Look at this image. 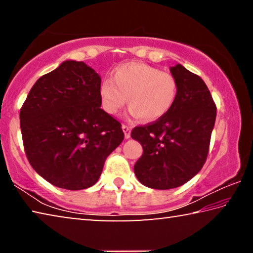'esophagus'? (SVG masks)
<instances>
[{
	"label": "esophagus",
	"instance_id": "obj_1",
	"mask_svg": "<svg viewBox=\"0 0 253 253\" xmlns=\"http://www.w3.org/2000/svg\"><path fill=\"white\" fill-rule=\"evenodd\" d=\"M123 131H124V134H125V138H129L130 137V127L129 126H127V125H123Z\"/></svg>",
	"mask_w": 253,
	"mask_h": 253
}]
</instances>
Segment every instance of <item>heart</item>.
Returning a JSON list of instances; mask_svg holds the SVG:
<instances>
[{
    "instance_id": "1",
    "label": "heart",
    "mask_w": 253,
    "mask_h": 253,
    "mask_svg": "<svg viewBox=\"0 0 253 253\" xmlns=\"http://www.w3.org/2000/svg\"><path fill=\"white\" fill-rule=\"evenodd\" d=\"M178 84L175 77L142 62L123 63L111 72V80L101 83V106L108 114H116L127 102L136 118L147 122L164 117L176 101Z\"/></svg>"
}]
</instances>
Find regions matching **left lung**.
<instances>
[{"instance_id":"obj_1","label":"left lung","mask_w":253,"mask_h":253,"mask_svg":"<svg viewBox=\"0 0 253 253\" xmlns=\"http://www.w3.org/2000/svg\"><path fill=\"white\" fill-rule=\"evenodd\" d=\"M176 78V101L157 121L131 130L143 146L134 172L143 185L169 190L190 181L203 168L215 123L216 106L201 77L182 65L170 68Z\"/></svg>"}]
</instances>
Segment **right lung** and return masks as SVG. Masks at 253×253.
<instances>
[{
	"instance_id": "obj_1",
	"label": "right lung",
	"mask_w": 253,
	"mask_h": 253,
	"mask_svg": "<svg viewBox=\"0 0 253 253\" xmlns=\"http://www.w3.org/2000/svg\"><path fill=\"white\" fill-rule=\"evenodd\" d=\"M101 79L83 61H65L37 80L20 110L25 155L52 185L95 184L124 139L122 124L100 108Z\"/></svg>"
}]
</instances>
